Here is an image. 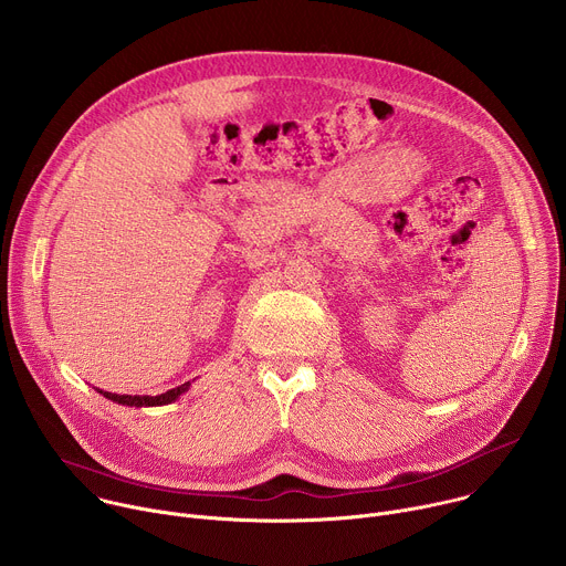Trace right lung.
<instances>
[{"mask_svg": "<svg viewBox=\"0 0 566 566\" xmlns=\"http://www.w3.org/2000/svg\"><path fill=\"white\" fill-rule=\"evenodd\" d=\"M188 389H190V380L179 385V387H175V389H168L166 394H158V396H129V394H112V391H103V389H98V391L105 398L118 402V406H127V408H158V406H170V402H175Z\"/></svg>", "mask_w": 566, "mask_h": 566, "instance_id": "obj_1", "label": "right lung"}]
</instances>
